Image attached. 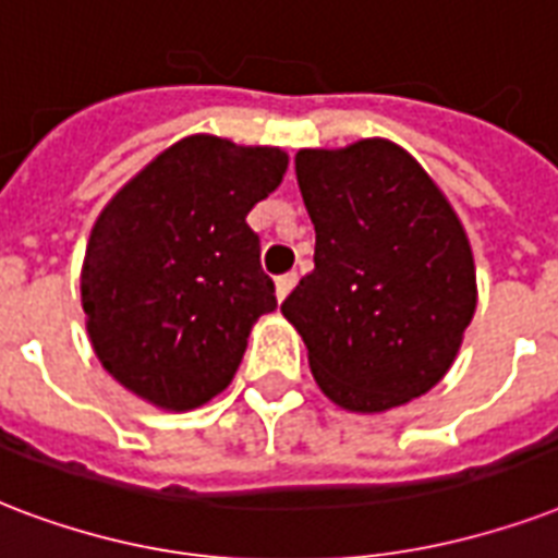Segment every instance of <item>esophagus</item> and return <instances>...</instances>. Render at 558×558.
Returning a JSON list of instances; mask_svg holds the SVG:
<instances>
[{
    "label": "esophagus",
    "instance_id": "obj_1",
    "mask_svg": "<svg viewBox=\"0 0 558 558\" xmlns=\"http://www.w3.org/2000/svg\"><path fill=\"white\" fill-rule=\"evenodd\" d=\"M295 283H298L295 271H287V275H280L278 283H275V287H278V298H280V301H283V298H287L289 292H292V287H295Z\"/></svg>",
    "mask_w": 558,
    "mask_h": 558
}]
</instances>
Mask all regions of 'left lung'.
Returning <instances> with one entry per match:
<instances>
[{
  "instance_id": "8db88e82",
  "label": "left lung",
  "mask_w": 558,
  "mask_h": 558,
  "mask_svg": "<svg viewBox=\"0 0 558 558\" xmlns=\"http://www.w3.org/2000/svg\"><path fill=\"white\" fill-rule=\"evenodd\" d=\"M295 178L316 225V269L280 304L322 392L383 412L430 392L477 307L471 245L439 186L403 148H304Z\"/></svg>"
}]
</instances>
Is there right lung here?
Instances as JSON below:
<instances>
[{
    "mask_svg": "<svg viewBox=\"0 0 558 558\" xmlns=\"http://www.w3.org/2000/svg\"><path fill=\"white\" fill-rule=\"evenodd\" d=\"M280 148L186 137L93 225L81 304L101 365L166 410H193L236 374L251 325L278 310L245 216L283 181Z\"/></svg>",
    "mask_w": 558,
    "mask_h": 558,
    "instance_id": "1",
    "label": "right lung"
}]
</instances>
